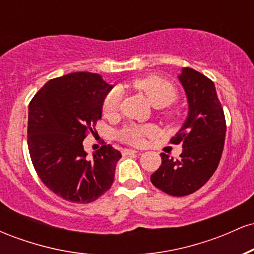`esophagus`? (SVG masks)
Instances as JSON below:
<instances>
[{
  "label": "esophagus",
  "instance_id": "esophagus-1",
  "mask_svg": "<svg viewBox=\"0 0 254 254\" xmlns=\"http://www.w3.org/2000/svg\"><path fill=\"white\" fill-rule=\"evenodd\" d=\"M136 153H138V151L135 149H127V148L123 149V155H130V154H136Z\"/></svg>",
  "mask_w": 254,
  "mask_h": 254
}]
</instances>
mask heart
Here are the masks:
<instances>
[{
    "label": "heart",
    "instance_id": "obj_1",
    "mask_svg": "<svg viewBox=\"0 0 254 254\" xmlns=\"http://www.w3.org/2000/svg\"><path fill=\"white\" fill-rule=\"evenodd\" d=\"M132 86L136 89L144 93L149 103L154 107L162 109L177 100L178 92L174 84L170 81L160 76H148L144 78H138L133 81ZM121 101V90L113 89L107 94L104 101V112L107 116L115 115L119 107ZM154 133L153 125H139L135 123H129L119 131V137L125 143L131 145L143 144L145 136H150Z\"/></svg>",
    "mask_w": 254,
    "mask_h": 254
}]
</instances>
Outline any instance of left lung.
<instances>
[{"instance_id": "obj_1", "label": "left lung", "mask_w": 254, "mask_h": 254, "mask_svg": "<svg viewBox=\"0 0 254 254\" xmlns=\"http://www.w3.org/2000/svg\"><path fill=\"white\" fill-rule=\"evenodd\" d=\"M189 103L183 127L171 139L182 144L179 159L161 153L162 162L151 174L154 186L171 196H188L210 179L220 164L226 137L223 109L210 78L192 68H183L178 76Z\"/></svg>"}]
</instances>
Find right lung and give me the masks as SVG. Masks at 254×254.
<instances>
[{
  "instance_id": "right-lung-1",
  "label": "right lung",
  "mask_w": 254,
  "mask_h": 254,
  "mask_svg": "<svg viewBox=\"0 0 254 254\" xmlns=\"http://www.w3.org/2000/svg\"><path fill=\"white\" fill-rule=\"evenodd\" d=\"M112 88L99 74L71 72L48 81L28 106L32 164L42 182L69 202H94L115 179L121 151L105 144L89 160L82 144L94 133Z\"/></svg>"
}]
</instances>
